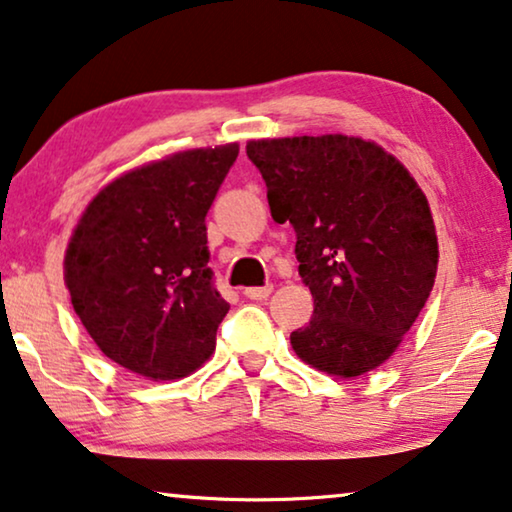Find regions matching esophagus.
Here are the masks:
<instances>
[{"mask_svg": "<svg viewBox=\"0 0 512 512\" xmlns=\"http://www.w3.org/2000/svg\"><path fill=\"white\" fill-rule=\"evenodd\" d=\"M273 292V285H264V287H248V289H243V294L248 296V299H253V301H264L266 296H269Z\"/></svg>", "mask_w": 512, "mask_h": 512, "instance_id": "esophagus-1", "label": "esophagus"}]
</instances>
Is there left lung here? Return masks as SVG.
I'll use <instances>...</instances> for the list:
<instances>
[{"label": "left lung", "mask_w": 512, "mask_h": 512, "mask_svg": "<svg viewBox=\"0 0 512 512\" xmlns=\"http://www.w3.org/2000/svg\"><path fill=\"white\" fill-rule=\"evenodd\" d=\"M271 216L296 232L299 276L315 310L294 352L338 377L375 370L414 326L437 276L423 190L400 160L347 135L253 140Z\"/></svg>", "instance_id": "left-lung-1"}]
</instances>
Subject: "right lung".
<instances>
[{"label":"right lung","mask_w":512,"mask_h":512,"mask_svg":"<svg viewBox=\"0 0 512 512\" xmlns=\"http://www.w3.org/2000/svg\"><path fill=\"white\" fill-rule=\"evenodd\" d=\"M239 144L193 149L114 179L82 213L66 250L73 310L98 349L137 375L200 368L230 310L213 285L207 213Z\"/></svg>","instance_id":"obj_1"}]
</instances>
